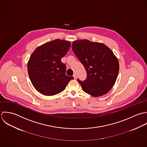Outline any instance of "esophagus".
<instances>
[{"label": "esophagus", "instance_id": "obj_1", "mask_svg": "<svg viewBox=\"0 0 147 147\" xmlns=\"http://www.w3.org/2000/svg\"><path fill=\"white\" fill-rule=\"evenodd\" d=\"M73 77L74 78V79H77V74H74L73 75Z\"/></svg>", "mask_w": 147, "mask_h": 147}]
</instances>
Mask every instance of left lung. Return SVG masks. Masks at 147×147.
I'll return each mask as SVG.
<instances>
[{"instance_id": "8db88e82", "label": "left lung", "mask_w": 147, "mask_h": 147, "mask_svg": "<svg viewBox=\"0 0 147 147\" xmlns=\"http://www.w3.org/2000/svg\"><path fill=\"white\" fill-rule=\"evenodd\" d=\"M71 48L87 73L85 81L78 79L82 90L94 97L107 94L114 85L119 70L113 52L103 43L85 39L73 41Z\"/></svg>"}]
</instances>
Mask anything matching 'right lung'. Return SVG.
<instances>
[{"label":"right lung","mask_w":147,"mask_h":147,"mask_svg":"<svg viewBox=\"0 0 147 147\" xmlns=\"http://www.w3.org/2000/svg\"><path fill=\"white\" fill-rule=\"evenodd\" d=\"M70 42L60 39L46 42L30 55L27 64L30 81L41 94L52 96L64 90L73 77L66 75V65L61 62Z\"/></svg>","instance_id":"right-lung-1"}]
</instances>
